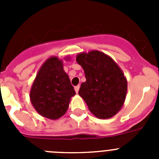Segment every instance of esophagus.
<instances>
[{
	"label": "esophagus",
	"instance_id": "34e87169",
	"mask_svg": "<svg viewBox=\"0 0 159 159\" xmlns=\"http://www.w3.org/2000/svg\"><path fill=\"white\" fill-rule=\"evenodd\" d=\"M79 90H80V85H77V86L75 87V91L76 93H78L79 92Z\"/></svg>",
	"mask_w": 159,
	"mask_h": 159
}]
</instances>
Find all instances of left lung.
<instances>
[{"label": "left lung", "mask_w": 159, "mask_h": 159, "mask_svg": "<svg viewBox=\"0 0 159 159\" xmlns=\"http://www.w3.org/2000/svg\"><path fill=\"white\" fill-rule=\"evenodd\" d=\"M76 61L86 77L79 95L89 110L99 119L115 116L123 107L127 95V83L122 70L111 57L99 51L80 53Z\"/></svg>", "instance_id": "8db88e82"}]
</instances>
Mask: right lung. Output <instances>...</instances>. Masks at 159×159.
<instances>
[{
	"label": "right lung",
	"mask_w": 159,
	"mask_h": 159,
	"mask_svg": "<svg viewBox=\"0 0 159 159\" xmlns=\"http://www.w3.org/2000/svg\"><path fill=\"white\" fill-rule=\"evenodd\" d=\"M75 92L57 57H51L40 67L32 84L30 99L38 113L57 119L67 111Z\"/></svg>",
	"instance_id": "right-lung-1"
}]
</instances>
